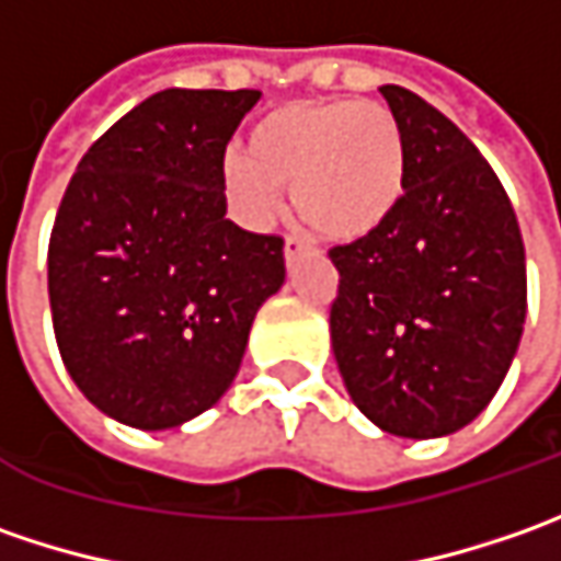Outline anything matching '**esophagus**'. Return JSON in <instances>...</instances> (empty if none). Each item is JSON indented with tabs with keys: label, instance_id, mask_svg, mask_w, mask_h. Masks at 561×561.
Instances as JSON below:
<instances>
[{
	"label": "esophagus",
	"instance_id": "obj_1",
	"mask_svg": "<svg viewBox=\"0 0 561 561\" xmlns=\"http://www.w3.org/2000/svg\"><path fill=\"white\" fill-rule=\"evenodd\" d=\"M306 249H309V243H306L302 237H287V240H284V259L293 262V259H299Z\"/></svg>",
	"mask_w": 561,
	"mask_h": 561
}]
</instances>
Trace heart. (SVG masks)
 <instances>
[{"instance_id": "heart-1", "label": "heart", "mask_w": 561, "mask_h": 561, "mask_svg": "<svg viewBox=\"0 0 561 561\" xmlns=\"http://www.w3.org/2000/svg\"><path fill=\"white\" fill-rule=\"evenodd\" d=\"M249 225H268L290 186L293 208L331 240H362L393 218L409 184L399 118L380 102L296 99L252 124L247 149L221 164Z\"/></svg>"}]
</instances>
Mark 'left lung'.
<instances>
[{
    "label": "left lung",
    "mask_w": 561,
    "mask_h": 561,
    "mask_svg": "<svg viewBox=\"0 0 561 561\" xmlns=\"http://www.w3.org/2000/svg\"><path fill=\"white\" fill-rule=\"evenodd\" d=\"M380 93L405 134L409 184L380 230L331 249V343L362 415L427 440L478 419L506 377L528 312L525 243L478 146L412 90Z\"/></svg>",
    "instance_id": "left-lung-1"
}]
</instances>
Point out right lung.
Listing matches in <instances>:
<instances>
[{
	"mask_svg": "<svg viewBox=\"0 0 561 561\" xmlns=\"http://www.w3.org/2000/svg\"><path fill=\"white\" fill-rule=\"evenodd\" d=\"M259 90H162L77 164L49 237L55 343L108 419L164 431L240 371L284 240L225 218V152Z\"/></svg>",
	"mask_w": 561,
	"mask_h": 561,
	"instance_id": "add662e5",
	"label": "right lung"
}]
</instances>
